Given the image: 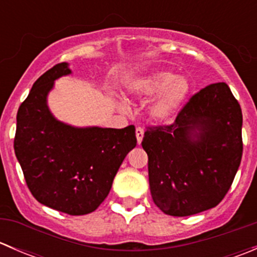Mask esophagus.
<instances>
[{
    "instance_id": "esophagus-1",
    "label": "esophagus",
    "mask_w": 257,
    "mask_h": 257,
    "mask_svg": "<svg viewBox=\"0 0 257 257\" xmlns=\"http://www.w3.org/2000/svg\"><path fill=\"white\" fill-rule=\"evenodd\" d=\"M136 136H137V142H138V144L142 143V141H143V137H144V129L143 128H137L136 129Z\"/></svg>"
}]
</instances>
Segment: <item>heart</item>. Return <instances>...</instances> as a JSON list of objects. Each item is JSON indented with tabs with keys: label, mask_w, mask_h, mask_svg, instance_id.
<instances>
[{
	"label": "heart",
	"mask_w": 257,
	"mask_h": 257,
	"mask_svg": "<svg viewBox=\"0 0 257 257\" xmlns=\"http://www.w3.org/2000/svg\"><path fill=\"white\" fill-rule=\"evenodd\" d=\"M132 93L147 100L158 97L150 104L149 116L158 123L169 121L185 103L190 93V83L170 71H158L133 82Z\"/></svg>",
	"instance_id": "heart-1"
}]
</instances>
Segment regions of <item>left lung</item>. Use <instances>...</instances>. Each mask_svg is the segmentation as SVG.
Returning a JSON list of instances; mask_svg holds the SVG:
<instances>
[{
  "mask_svg": "<svg viewBox=\"0 0 257 257\" xmlns=\"http://www.w3.org/2000/svg\"><path fill=\"white\" fill-rule=\"evenodd\" d=\"M242 113L226 83L191 97L172 125L144 134L153 201L164 214L189 216L215 208L242 157Z\"/></svg>",
  "mask_w": 257,
  "mask_h": 257,
  "instance_id": "obj_1",
  "label": "left lung"
}]
</instances>
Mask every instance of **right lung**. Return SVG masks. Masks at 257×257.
Wrapping results in <instances>:
<instances>
[{"instance_id":"right-lung-1","label":"right lung","mask_w":257,"mask_h":257,"mask_svg":"<svg viewBox=\"0 0 257 257\" xmlns=\"http://www.w3.org/2000/svg\"><path fill=\"white\" fill-rule=\"evenodd\" d=\"M71 73L63 62L32 85L17 113L15 154L36 200L66 214L85 215L107 198L137 137L134 125L74 126L58 120L47 98L56 79Z\"/></svg>"}]
</instances>
